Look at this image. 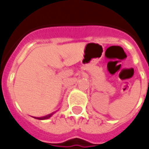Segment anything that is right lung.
<instances>
[{
    "label": "right lung",
    "mask_w": 149,
    "mask_h": 149,
    "mask_svg": "<svg viewBox=\"0 0 149 149\" xmlns=\"http://www.w3.org/2000/svg\"><path fill=\"white\" fill-rule=\"evenodd\" d=\"M52 115V114H49V115H45V116L41 117V118H36V117H34V118H35V119H37V120H46V119H48V118H50Z\"/></svg>",
    "instance_id": "obj_1"
}]
</instances>
